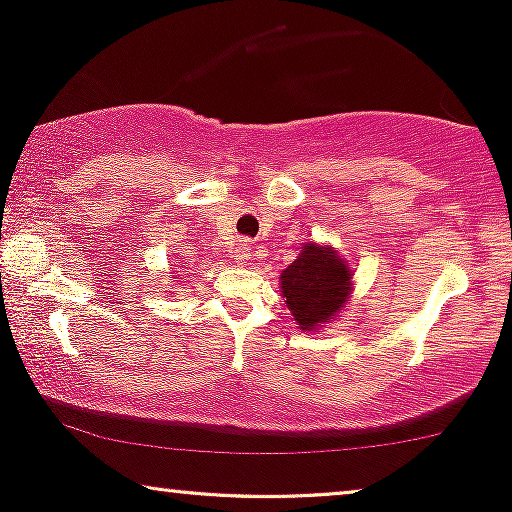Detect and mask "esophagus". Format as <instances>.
<instances>
[{
    "mask_svg": "<svg viewBox=\"0 0 512 512\" xmlns=\"http://www.w3.org/2000/svg\"><path fill=\"white\" fill-rule=\"evenodd\" d=\"M251 258V244L249 242H240L235 247V261H240V263H244V261H249Z\"/></svg>",
    "mask_w": 512,
    "mask_h": 512,
    "instance_id": "esophagus-1",
    "label": "esophagus"
}]
</instances>
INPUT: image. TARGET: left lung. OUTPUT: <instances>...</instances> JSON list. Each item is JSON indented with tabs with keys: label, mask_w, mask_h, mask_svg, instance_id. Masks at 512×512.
I'll use <instances>...</instances> for the list:
<instances>
[{
	"label": "left lung",
	"mask_w": 512,
	"mask_h": 512,
	"mask_svg": "<svg viewBox=\"0 0 512 512\" xmlns=\"http://www.w3.org/2000/svg\"><path fill=\"white\" fill-rule=\"evenodd\" d=\"M286 305L303 331H312L324 321L335 319L347 303L352 275L331 247L307 244L300 256L282 272Z\"/></svg>",
	"instance_id": "obj_1"
}]
</instances>
